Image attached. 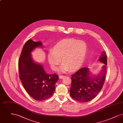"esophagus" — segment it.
Segmentation results:
<instances>
[{"label":"esophagus","instance_id":"34e87169","mask_svg":"<svg viewBox=\"0 0 123 123\" xmlns=\"http://www.w3.org/2000/svg\"><path fill=\"white\" fill-rule=\"evenodd\" d=\"M64 76H63V75H60L59 76V78L60 79H62V78H63L64 77Z\"/></svg>","mask_w":123,"mask_h":123}]
</instances>
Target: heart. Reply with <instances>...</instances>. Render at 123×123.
<instances>
[{"mask_svg": "<svg viewBox=\"0 0 123 123\" xmlns=\"http://www.w3.org/2000/svg\"><path fill=\"white\" fill-rule=\"evenodd\" d=\"M87 49V45L84 41L74 39L63 40L53 47V51L48 53V61L53 70H57L61 61L60 72L74 71L83 64Z\"/></svg>", "mask_w": 123, "mask_h": 123, "instance_id": "obj_1", "label": "heart"}]
</instances>
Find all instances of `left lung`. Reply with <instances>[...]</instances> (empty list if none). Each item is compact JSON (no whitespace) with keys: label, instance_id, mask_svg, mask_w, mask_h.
Wrapping results in <instances>:
<instances>
[{"label":"left lung","instance_id":"8db88e82","mask_svg":"<svg viewBox=\"0 0 123 123\" xmlns=\"http://www.w3.org/2000/svg\"><path fill=\"white\" fill-rule=\"evenodd\" d=\"M98 60L103 64L97 74H92L89 69L83 67L71 76L70 95L73 99L81 102L93 99L103 87L105 80L107 56L102 51Z\"/></svg>","mask_w":123,"mask_h":123}]
</instances>
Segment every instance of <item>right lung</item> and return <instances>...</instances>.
I'll return each mask as SVG.
<instances>
[{"label":"right lung","instance_id":"1","mask_svg":"<svg viewBox=\"0 0 123 123\" xmlns=\"http://www.w3.org/2000/svg\"><path fill=\"white\" fill-rule=\"evenodd\" d=\"M43 47L41 41L28 40L24 45L18 60L20 78L24 88L31 97L39 101L53 96L59 80L58 75L47 74L43 65L32 59L31 53L35 48Z\"/></svg>","mask_w":123,"mask_h":123}]
</instances>
